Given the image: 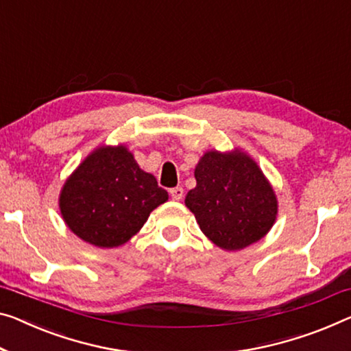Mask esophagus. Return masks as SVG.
Segmentation results:
<instances>
[{
    "mask_svg": "<svg viewBox=\"0 0 351 351\" xmlns=\"http://www.w3.org/2000/svg\"><path fill=\"white\" fill-rule=\"evenodd\" d=\"M169 194H171V197L174 199V201H180V199L183 197V188H182V186L171 188V190H169Z\"/></svg>",
    "mask_w": 351,
    "mask_h": 351,
    "instance_id": "1",
    "label": "esophagus"
}]
</instances>
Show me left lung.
Segmentation results:
<instances>
[{
	"instance_id": "obj_1",
	"label": "left lung",
	"mask_w": 351,
	"mask_h": 351,
	"mask_svg": "<svg viewBox=\"0 0 351 351\" xmlns=\"http://www.w3.org/2000/svg\"><path fill=\"white\" fill-rule=\"evenodd\" d=\"M196 188L185 206L215 245L237 251L256 243L273 228L278 199L250 155L208 150L194 169Z\"/></svg>"
}]
</instances>
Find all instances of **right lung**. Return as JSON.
<instances>
[{
  "mask_svg": "<svg viewBox=\"0 0 351 351\" xmlns=\"http://www.w3.org/2000/svg\"><path fill=\"white\" fill-rule=\"evenodd\" d=\"M168 191L139 168L125 145H101L64 183L59 208L75 235L99 247L127 243Z\"/></svg>",
  "mask_w": 351,
  "mask_h": 351,
  "instance_id": "obj_1",
  "label": "right lung"
}]
</instances>
